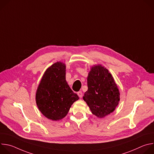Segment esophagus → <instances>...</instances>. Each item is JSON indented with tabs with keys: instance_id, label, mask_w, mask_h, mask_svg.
I'll list each match as a JSON object with an SVG mask.
<instances>
[{
	"instance_id": "1",
	"label": "esophagus",
	"mask_w": 154,
	"mask_h": 154,
	"mask_svg": "<svg viewBox=\"0 0 154 154\" xmlns=\"http://www.w3.org/2000/svg\"><path fill=\"white\" fill-rule=\"evenodd\" d=\"M77 95L79 96V97L82 98V96H83L82 92V91H79V92H77Z\"/></svg>"
}]
</instances>
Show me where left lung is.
<instances>
[{
	"mask_svg": "<svg viewBox=\"0 0 154 154\" xmlns=\"http://www.w3.org/2000/svg\"><path fill=\"white\" fill-rule=\"evenodd\" d=\"M88 90L83 100L97 118H102L115 111L120 100L118 86L108 70L101 64L91 68L87 78Z\"/></svg>",
	"mask_w": 154,
	"mask_h": 154,
	"instance_id": "1",
	"label": "left lung"
}]
</instances>
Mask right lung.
<instances>
[{
  "label": "right lung",
  "mask_w": 154,
  "mask_h": 154,
  "mask_svg": "<svg viewBox=\"0 0 154 154\" xmlns=\"http://www.w3.org/2000/svg\"><path fill=\"white\" fill-rule=\"evenodd\" d=\"M79 99L66 80L64 63L57 61L46 69L35 96L36 105L44 116L52 121L61 120Z\"/></svg>",
  "instance_id": "add662e5"
}]
</instances>
